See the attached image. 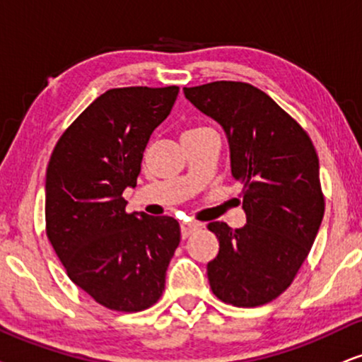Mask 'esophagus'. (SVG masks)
<instances>
[{
    "label": "esophagus",
    "mask_w": 362,
    "mask_h": 362,
    "mask_svg": "<svg viewBox=\"0 0 362 362\" xmlns=\"http://www.w3.org/2000/svg\"><path fill=\"white\" fill-rule=\"evenodd\" d=\"M199 228V223L195 222H180V230H182V239H187L192 232Z\"/></svg>",
    "instance_id": "esophagus-1"
}]
</instances>
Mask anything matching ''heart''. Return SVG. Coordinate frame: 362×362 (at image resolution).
<instances>
[{
  "label": "heart",
  "instance_id": "obj_1",
  "mask_svg": "<svg viewBox=\"0 0 362 362\" xmlns=\"http://www.w3.org/2000/svg\"><path fill=\"white\" fill-rule=\"evenodd\" d=\"M200 128H202V127H199V128H192V130H200Z\"/></svg>",
  "mask_w": 362,
  "mask_h": 362
}]
</instances>
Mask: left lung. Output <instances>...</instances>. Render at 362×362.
I'll return each mask as SVG.
<instances>
[{
	"label": "left lung",
	"mask_w": 362,
	"mask_h": 362,
	"mask_svg": "<svg viewBox=\"0 0 362 362\" xmlns=\"http://www.w3.org/2000/svg\"><path fill=\"white\" fill-rule=\"evenodd\" d=\"M184 93L223 127L232 175L244 185L245 226H207L221 244L207 264L210 289L235 308L264 305L294 282L322 222L317 152L308 132L257 86L212 81Z\"/></svg>",
	"instance_id": "left-lung-1"
}]
</instances>
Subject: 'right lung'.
<instances>
[{
    "mask_svg": "<svg viewBox=\"0 0 362 362\" xmlns=\"http://www.w3.org/2000/svg\"><path fill=\"white\" fill-rule=\"evenodd\" d=\"M178 86L107 90L63 132L47 168L49 244L73 284L117 313L152 308L180 244L173 217L127 214L150 135L175 103Z\"/></svg>",
    "mask_w": 362,
    "mask_h": 362,
    "instance_id": "1",
    "label": "right lung"
}]
</instances>
